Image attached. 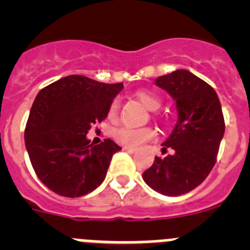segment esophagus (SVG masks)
Returning a JSON list of instances; mask_svg holds the SVG:
<instances>
[{"label": "esophagus", "instance_id": "obj_1", "mask_svg": "<svg viewBox=\"0 0 250 250\" xmlns=\"http://www.w3.org/2000/svg\"><path fill=\"white\" fill-rule=\"evenodd\" d=\"M124 150L127 152H130V154H134V152L136 151V149H134V147H129V146H124Z\"/></svg>", "mask_w": 250, "mask_h": 250}]
</instances>
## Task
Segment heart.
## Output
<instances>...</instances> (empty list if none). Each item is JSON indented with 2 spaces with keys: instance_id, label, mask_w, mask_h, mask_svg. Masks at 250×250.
<instances>
[{
  "instance_id": "obj_1",
  "label": "heart",
  "mask_w": 250,
  "mask_h": 250,
  "mask_svg": "<svg viewBox=\"0 0 250 250\" xmlns=\"http://www.w3.org/2000/svg\"><path fill=\"white\" fill-rule=\"evenodd\" d=\"M135 96L147 110H150V111H155V110H158L161 105V101L159 100V98H156L155 95L151 94V92L149 91L140 90V91L135 92ZM118 110V101H114L109 107V118H116ZM114 138L118 143L125 145V146L138 147L140 146V145L144 144V143H146V141H150L155 138V131H154L151 127L121 126L118 127V129L114 131Z\"/></svg>"
}]
</instances>
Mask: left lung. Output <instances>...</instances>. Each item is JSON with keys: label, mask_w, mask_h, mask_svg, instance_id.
I'll list each match as a JSON object with an SVG mask.
<instances>
[{"label": "left lung", "mask_w": 250, "mask_h": 250, "mask_svg": "<svg viewBox=\"0 0 250 250\" xmlns=\"http://www.w3.org/2000/svg\"><path fill=\"white\" fill-rule=\"evenodd\" d=\"M155 85L175 100L178 121L161 150L173 152L155 156L143 179L163 195H183L202 184L215 164L225 130L222 105L215 90L188 70L158 77Z\"/></svg>", "instance_id": "obj_1"}]
</instances>
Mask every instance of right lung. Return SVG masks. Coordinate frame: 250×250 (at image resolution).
Wrapping results in <instances>:
<instances>
[{
	"label": "right lung",
	"instance_id": "add662e5",
	"mask_svg": "<svg viewBox=\"0 0 250 250\" xmlns=\"http://www.w3.org/2000/svg\"><path fill=\"white\" fill-rule=\"evenodd\" d=\"M123 83H104L70 75L37 94L25 129V144L39 179L54 193L79 198L100 187L112 155L110 139L94 145L86 138L105 120Z\"/></svg>",
	"mask_w": 250,
	"mask_h": 250
}]
</instances>
